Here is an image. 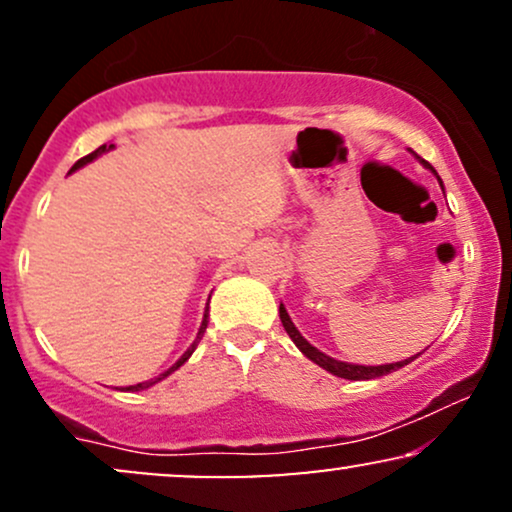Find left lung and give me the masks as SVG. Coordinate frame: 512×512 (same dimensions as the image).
Instances as JSON below:
<instances>
[{
  "label": "left lung",
  "mask_w": 512,
  "mask_h": 512,
  "mask_svg": "<svg viewBox=\"0 0 512 512\" xmlns=\"http://www.w3.org/2000/svg\"><path fill=\"white\" fill-rule=\"evenodd\" d=\"M421 163H424L426 168H431V166H428V163L424 161V158H421ZM431 170H433V168H431ZM433 173H436V170H433ZM436 178H438V173H436ZM438 182H440V187H443V180L438 178ZM279 317H281V325H284V330L289 332V337L293 339V344H296L298 349H301V354H303L305 358H310V361L317 363V366L325 368L327 373L337 375V378H344V380H370V378H383V375L392 373V370H399V368L409 366V363L414 361L416 356H419V354H416V356H411V358H404V361H397V363H385V366H358V363H344V361H337V358H332V356L322 354L320 349H315V346L310 344L308 339H305L301 332H298V327L293 325L291 315L286 313L284 303L279 305Z\"/></svg>",
  "instance_id": "1"
}]
</instances>
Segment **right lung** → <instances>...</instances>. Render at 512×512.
<instances>
[{"label": "right lung", "instance_id": "obj_1", "mask_svg": "<svg viewBox=\"0 0 512 512\" xmlns=\"http://www.w3.org/2000/svg\"><path fill=\"white\" fill-rule=\"evenodd\" d=\"M115 149V144H103V146H98L96 151H93V154H88V156H84V158H79V161L74 163L72 166V170H69V173H74V170H79V168H84L86 163H91V161H96L98 156H103V154H108V151H113ZM207 317H209V303H207V310H204V317H202V325H199V332H197V337H195V342L190 344V349L185 351V354H182L178 361L173 363V366H170L168 370H163L161 375H156V378H151V380H144V383H137V385H129V387H125L127 392H139V390H146V387H151V385H156V383H161V380H166L170 373H175V370H178L182 363L187 361V358H190L192 354H195V349H197V344H199V339L204 337V330H207Z\"/></svg>", "mask_w": 512, "mask_h": 512}]
</instances>
